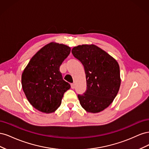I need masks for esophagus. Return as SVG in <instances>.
<instances>
[{"label": "esophagus", "mask_w": 149, "mask_h": 149, "mask_svg": "<svg viewBox=\"0 0 149 149\" xmlns=\"http://www.w3.org/2000/svg\"><path fill=\"white\" fill-rule=\"evenodd\" d=\"M71 88L72 89H74V88H75V85H74V84L72 83V84H71Z\"/></svg>", "instance_id": "34e87169"}]
</instances>
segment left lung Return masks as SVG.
<instances>
[{"label":"left lung","mask_w":149,"mask_h":149,"mask_svg":"<svg viewBox=\"0 0 149 149\" xmlns=\"http://www.w3.org/2000/svg\"><path fill=\"white\" fill-rule=\"evenodd\" d=\"M72 53L84 68L87 89L78 95L81 106L88 112L97 113L113 102L120 88V68L117 60L93 44L73 48Z\"/></svg>","instance_id":"obj_1"}]
</instances>
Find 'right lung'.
I'll use <instances>...</instances> for the list:
<instances>
[{
  "mask_svg": "<svg viewBox=\"0 0 149 149\" xmlns=\"http://www.w3.org/2000/svg\"><path fill=\"white\" fill-rule=\"evenodd\" d=\"M70 51L66 45L49 43L35 54L22 72V89L30 104L38 111L46 114L55 112L65 92L70 88L60 71Z\"/></svg>",
  "mask_w": 149,
  "mask_h": 149,
  "instance_id": "right-lung-1",
  "label": "right lung"
}]
</instances>
